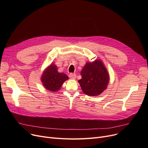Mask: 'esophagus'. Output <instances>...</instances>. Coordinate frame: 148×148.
<instances>
[{
    "label": "esophagus",
    "instance_id": "1",
    "mask_svg": "<svg viewBox=\"0 0 148 148\" xmlns=\"http://www.w3.org/2000/svg\"><path fill=\"white\" fill-rule=\"evenodd\" d=\"M69 77L71 79H75L76 78V74L73 73H70L69 74Z\"/></svg>",
    "mask_w": 148,
    "mask_h": 148
}]
</instances>
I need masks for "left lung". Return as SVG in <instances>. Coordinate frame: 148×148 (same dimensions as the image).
<instances>
[{
    "label": "left lung",
    "instance_id": "1",
    "mask_svg": "<svg viewBox=\"0 0 148 148\" xmlns=\"http://www.w3.org/2000/svg\"><path fill=\"white\" fill-rule=\"evenodd\" d=\"M82 79L79 80L83 92L89 96H97L107 89L109 74L103 62L97 59L87 62L81 71Z\"/></svg>",
    "mask_w": 148,
    "mask_h": 148
}]
</instances>
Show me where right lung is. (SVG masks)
I'll return each mask as SVG.
<instances>
[{
  "mask_svg": "<svg viewBox=\"0 0 148 148\" xmlns=\"http://www.w3.org/2000/svg\"><path fill=\"white\" fill-rule=\"evenodd\" d=\"M41 79L46 89L56 92L60 89L64 82L68 79V77L64 73H59L56 65L52 63L44 70Z\"/></svg>",
  "mask_w": 148,
  "mask_h": 148,
  "instance_id": "add662e5",
  "label": "right lung"
}]
</instances>
